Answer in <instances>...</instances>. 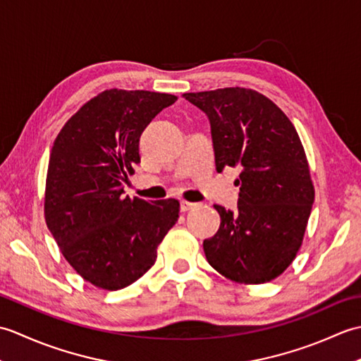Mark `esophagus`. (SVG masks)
I'll list each match as a JSON object with an SVG mask.
<instances>
[{
    "instance_id": "1",
    "label": "esophagus",
    "mask_w": 361,
    "mask_h": 361,
    "mask_svg": "<svg viewBox=\"0 0 361 361\" xmlns=\"http://www.w3.org/2000/svg\"><path fill=\"white\" fill-rule=\"evenodd\" d=\"M195 206H197V203H192V202H186V200H181V202H180V209H181L183 212L194 209Z\"/></svg>"
}]
</instances>
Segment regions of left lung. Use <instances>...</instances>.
<instances>
[{
    "label": "left lung",
    "instance_id": "8db88e82",
    "mask_svg": "<svg viewBox=\"0 0 361 361\" xmlns=\"http://www.w3.org/2000/svg\"><path fill=\"white\" fill-rule=\"evenodd\" d=\"M183 97L209 119L217 171L240 167L237 211L214 204L221 221L203 242L206 260L235 282L278 278L301 247L315 198L293 124L270 99L247 88Z\"/></svg>",
    "mask_w": 361,
    "mask_h": 361
}]
</instances>
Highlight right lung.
<instances>
[{
  "instance_id": "right-lung-1",
  "label": "right lung",
  "mask_w": 361,
  "mask_h": 361,
  "mask_svg": "<svg viewBox=\"0 0 361 361\" xmlns=\"http://www.w3.org/2000/svg\"><path fill=\"white\" fill-rule=\"evenodd\" d=\"M176 96L109 90L60 130L46 178L44 219L68 262L83 279L121 290L155 264L157 248L178 220L175 198L122 197L140 137Z\"/></svg>"
}]
</instances>
